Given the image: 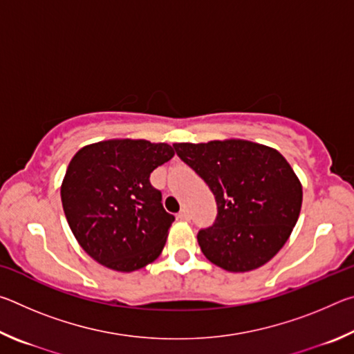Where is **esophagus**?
I'll return each mask as SVG.
<instances>
[{"instance_id":"34e87169","label":"esophagus","mask_w":354,"mask_h":354,"mask_svg":"<svg viewBox=\"0 0 354 354\" xmlns=\"http://www.w3.org/2000/svg\"><path fill=\"white\" fill-rule=\"evenodd\" d=\"M190 217H189V212H187V209H181V211H179V214H178V220H189Z\"/></svg>"}]
</instances>
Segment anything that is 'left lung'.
Listing matches in <instances>:
<instances>
[{"label":"left lung","mask_w":354,"mask_h":354,"mask_svg":"<svg viewBox=\"0 0 354 354\" xmlns=\"http://www.w3.org/2000/svg\"><path fill=\"white\" fill-rule=\"evenodd\" d=\"M215 196L217 217L198 231L209 261L227 272L263 266L283 248L301 209L303 190L277 149L247 140L175 143Z\"/></svg>","instance_id":"left-lung-1"}]
</instances>
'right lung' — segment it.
<instances>
[{
    "label": "right lung",
    "instance_id": "obj_1",
    "mask_svg": "<svg viewBox=\"0 0 354 354\" xmlns=\"http://www.w3.org/2000/svg\"><path fill=\"white\" fill-rule=\"evenodd\" d=\"M173 154L167 143L123 139L84 147L70 160L61 187L65 217L101 266L134 272L162 253L175 217L149 176Z\"/></svg>",
    "mask_w": 354,
    "mask_h": 354
}]
</instances>
